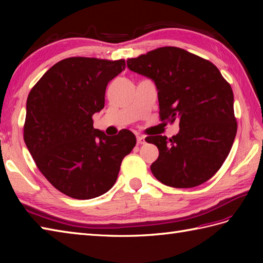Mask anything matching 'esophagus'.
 <instances>
[{
    "label": "esophagus",
    "mask_w": 263,
    "mask_h": 263,
    "mask_svg": "<svg viewBox=\"0 0 263 263\" xmlns=\"http://www.w3.org/2000/svg\"><path fill=\"white\" fill-rule=\"evenodd\" d=\"M137 141L139 144H144L146 143V137L139 135V136H137Z\"/></svg>",
    "instance_id": "1"
}]
</instances>
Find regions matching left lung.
<instances>
[{"instance_id":"obj_1","label":"left lung","mask_w":263,"mask_h":263,"mask_svg":"<svg viewBox=\"0 0 263 263\" xmlns=\"http://www.w3.org/2000/svg\"><path fill=\"white\" fill-rule=\"evenodd\" d=\"M126 62L131 71L155 82L160 120H180L176 136L146 138L159 150L150 166L154 176L180 189L210 180L224 164L237 131L230 83L210 61L178 47H159Z\"/></svg>"}]
</instances>
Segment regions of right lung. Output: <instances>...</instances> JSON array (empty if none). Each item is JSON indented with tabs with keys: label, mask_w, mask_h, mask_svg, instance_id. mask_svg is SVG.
I'll return each mask as SVG.
<instances>
[{
	"label": "right lung",
	"mask_w": 263,
	"mask_h": 263,
	"mask_svg": "<svg viewBox=\"0 0 263 263\" xmlns=\"http://www.w3.org/2000/svg\"><path fill=\"white\" fill-rule=\"evenodd\" d=\"M124 69V60L64 59L28 95L26 146L42 174L68 197L87 200L107 192L136 146L131 131L108 137L92 121L104 108L108 82Z\"/></svg>",
	"instance_id": "right-lung-1"
}]
</instances>
